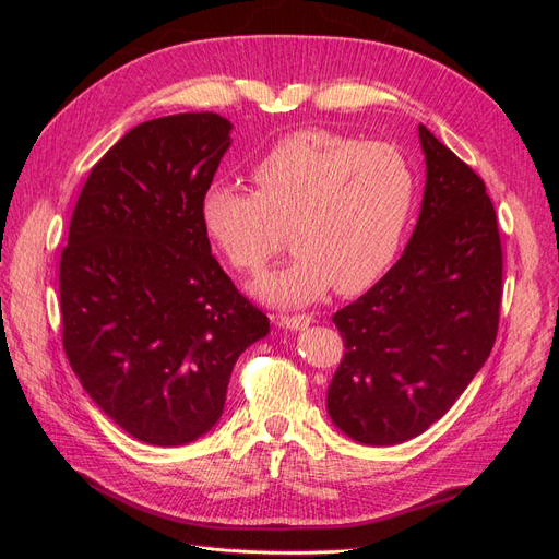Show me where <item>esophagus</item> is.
<instances>
[{
	"instance_id": "esophagus-1",
	"label": "esophagus",
	"mask_w": 559,
	"mask_h": 559,
	"mask_svg": "<svg viewBox=\"0 0 559 559\" xmlns=\"http://www.w3.org/2000/svg\"><path fill=\"white\" fill-rule=\"evenodd\" d=\"M312 321V314H280L277 317V324L298 331V329H306Z\"/></svg>"
}]
</instances>
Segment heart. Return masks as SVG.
<instances>
[{
	"instance_id": "b5f03b06",
	"label": "heart",
	"mask_w": 559,
	"mask_h": 559,
	"mask_svg": "<svg viewBox=\"0 0 559 559\" xmlns=\"http://www.w3.org/2000/svg\"><path fill=\"white\" fill-rule=\"evenodd\" d=\"M257 191L212 183L200 218L240 273L257 275L292 226L294 257L253 284L275 306L357 294L386 273L411 230L417 175L401 148L329 130L286 134L253 163Z\"/></svg>"
}]
</instances>
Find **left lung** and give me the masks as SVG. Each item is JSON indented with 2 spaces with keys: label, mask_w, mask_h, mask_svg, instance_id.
<instances>
[{
  "label": "left lung",
  "mask_w": 559,
  "mask_h": 559,
  "mask_svg": "<svg viewBox=\"0 0 559 559\" xmlns=\"http://www.w3.org/2000/svg\"><path fill=\"white\" fill-rule=\"evenodd\" d=\"M425 200L394 267L333 314L345 343L326 392L333 425L396 445L441 419L476 378L499 331L503 253L485 181L419 126Z\"/></svg>",
  "instance_id": "left-lung-1"
}]
</instances>
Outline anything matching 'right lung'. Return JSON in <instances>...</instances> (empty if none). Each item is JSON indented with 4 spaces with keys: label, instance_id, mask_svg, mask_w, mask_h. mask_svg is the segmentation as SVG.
I'll return each instance as SVG.
<instances>
[{
    "label": "right lung",
    "instance_id": "right-lung-1",
    "mask_svg": "<svg viewBox=\"0 0 559 559\" xmlns=\"http://www.w3.org/2000/svg\"><path fill=\"white\" fill-rule=\"evenodd\" d=\"M230 128L212 111L132 128L93 165L70 222L62 347L91 399L142 443L207 433L235 361L270 331L200 218Z\"/></svg>",
    "mask_w": 559,
    "mask_h": 559
}]
</instances>
